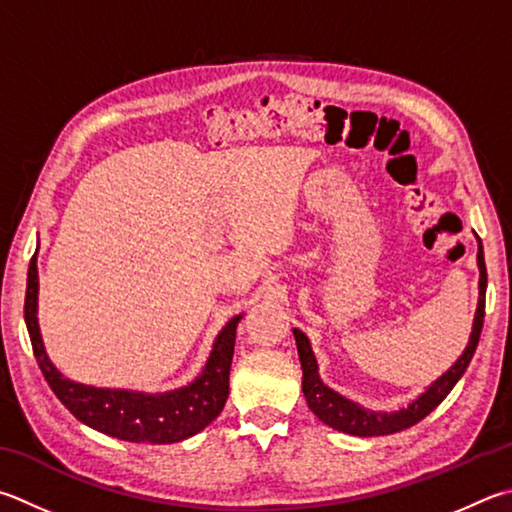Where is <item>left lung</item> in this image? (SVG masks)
<instances>
[{"label": "left lung", "mask_w": 512, "mask_h": 512, "mask_svg": "<svg viewBox=\"0 0 512 512\" xmlns=\"http://www.w3.org/2000/svg\"><path fill=\"white\" fill-rule=\"evenodd\" d=\"M477 264H479V304L475 313V324H472V333L468 340L466 351L461 353L459 360L445 371L441 378H436L434 383L425 389V392L416 398L412 405H407L405 410L398 412H371L360 407L358 403L349 401V398L340 396L333 392L320 380L318 374V360L313 356L311 342L304 336L300 329H293L297 353H300L302 362V392L306 403H309L311 412L320 418L322 423L338 432L353 434V436H385L407 430V427L416 425L421 418L430 414L436 405H439L445 396L452 392V387L459 383V378L466 374L472 356H475V349L479 345L481 327H483V315H486V262H483V246L479 241V253H477Z\"/></svg>", "instance_id": "obj_1"}]
</instances>
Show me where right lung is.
Listing matches in <instances>:
<instances>
[{
    "mask_svg": "<svg viewBox=\"0 0 512 512\" xmlns=\"http://www.w3.org/2000/svg\"><path fill=\"white\" fill-rule=\"evenodd\" d=\"M37 253L31 257L26 277L24 320L29 329L37 365L60 403L94 430L132 443H179L201 432L221 414L228 398V378L235 336L241 315H235L215 340L201 376L190 385L163 394L129 392V389H102L64 378L53 367L42 345L37 324Z\"/></svg>",
    "mask_w": 512,
    "mask_h": 512,
    "instance_id": "obj_1",
    "label": "right lung"
}]
</instances>
